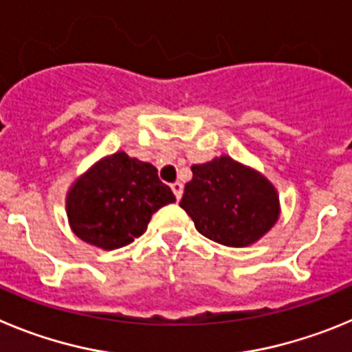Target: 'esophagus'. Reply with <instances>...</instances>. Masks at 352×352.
<instances>
[{
  "mask_svg": "<svg viewBox=\"0 0 352 352\" xmlns=\"http://www.w3.org/2000/svg\"><path fill=\"white\" fill-rule=\"evenodd\" d=\"M172 191H173V195H175V198L180 199V196H182V191H184L182 182H173L172 184Z\"/></svg>",
  "mask_w": 352,
  "mask_h": 352,
  "instance_id": "1",
  "label": "esophagus"
}]
</instances>
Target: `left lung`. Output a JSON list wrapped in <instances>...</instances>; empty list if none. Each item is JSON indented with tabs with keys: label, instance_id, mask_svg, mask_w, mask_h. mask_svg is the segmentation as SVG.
<instances>
[{
	"label": "left lung",
	"instance_id": "1",
	"mask_svg": "<svg viewBox=\"0 0 352 352\" xmlns=\"http://www.w3.org/2000/svg\"><path fill=\"white\" fill-rule=\"evenodd\" d=\"M191 172L180 207L207 239L228 247H247L277 223V191L256 170L221 156L192 164Z\"/></svg>",
	"mask_w": 352,
	"mask_h": 352
}]
</instances>
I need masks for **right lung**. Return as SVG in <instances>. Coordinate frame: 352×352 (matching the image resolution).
I'll use <instances>...</instances> for the list:
<instances>
[{
    "label": "right lung",
    "instance_id": "add662e5",
    "mask_svg": "<svg viewBox=\"0 0 352 352\" xmlns=\"http://www.w3.org/2000/svg\"><path fill=\"white\" fill-rule=\"evenodd\" d=\"M173 201L172 189L153 164L116 153L75 180L66 214L78 239L113 251L144 235L154 212Z\"/></svg>",
    "mask_w": 352,
    "mask_h": 352
}]
</instances>
